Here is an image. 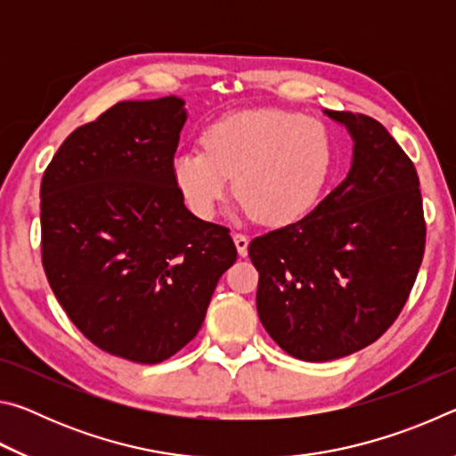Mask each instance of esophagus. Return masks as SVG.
Returning a JSON list of instances; mask_svg holds the SVG:
<instances>
[{
	"mask_svg": "<svg viewBox=\"0 0 456 456\" xmlns=\"http://www.w3.org/2000/svg\"><path fill=\"white\" fill-rule=\"evenodd\" d=\"M233 241H235L239 256L245 257L247 256V245H249V239H247V235H243V233H233Z\"/></svg>",
	"mask_w": 456,
	"mask_h": 456,
	"instance_id": "1",
	"label": "esophagus"
}]
</instances>
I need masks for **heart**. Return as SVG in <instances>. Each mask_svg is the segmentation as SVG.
<instances>
[{
	"instance_id": "b5f03b06",
	"label": "heart",
	"mask_w": 456,
	"mask_h": 456,
	"mask_svg": "<svg viewBox=\"0 0 456 456\" xmlns=\"http://www.w3.org/2000/svg\"><path fill=\"white\" fill-rule=\"evenodd\" d=\"M203 146L176 152V189L199 219H211L235 179L239 209L261 225L302 219L318 200L331 168V141L314 118L280 108L225 114L203 133Z\"/></svg>"
}]
</instances>
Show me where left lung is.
Wrapping results in <instances>:
<instances>
[{
  "label": "left lung",
  "instance_id": "obj_1",
  "mask_svg": "<svg viewBox=\"0 0 456 456\" xmlns=\"http://www.w3.org/2000/svg\"><path fill=\"white\" fill-rule=\"evenodd\" d=\"M323 114L352 138L348 175L304 219L249 243L259 320L305 362L350 356L392 326L427 237L419 175L388 130L364 114Z\"/></svg>",
  "mask_w": 456,
  "mask_h": 456
}]
</instances>
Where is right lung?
<instances>
[{"label": "right lung", "mask_w": 456, "mask_h": 456, "mask_svg": "<svg viewBox=\"0 0 456 456\" xmlns=\"http://www.w3.org/2000/svg\"><path fill=\"white\" fill-rule=\"evenodd\" d=\"M184 100H126L76 128L42 179V264L60 305L100 350L159 364L203 326L235 264L229 229L195 217L171 163Z\"/></svg>", "instance_id": "right-lung-1"}]
</instances>
